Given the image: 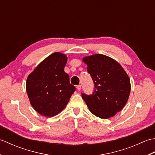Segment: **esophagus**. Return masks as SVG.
<instances>
[{
  "instance_id": "34e87169",
  "label": "esophagus",
  "mask_w": 155,
  "mask_h": 155,
  "mask_svg": "<svg viewBox=\"0 0 155 155\" xmlns=\"http://www.w3.org/2000/svg\"><path fill=\"white\" fill-rule=\"evenodd\" d=\"M76 88L78 89V90L80 91L81 89V85H78V86H76Z\"/></svg>"
}]
</instances>
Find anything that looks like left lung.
Listing matches in <instances>:
<instances>
[{
    "label": "left lung",
    "mask_w": 155,
    "mask_h": 155,
    "mask_svg": "<svg viewBox=\"0 0 155 155\" xmlns=\"http://www.w3.org/2000/svg\"><path fill=\"white\" fill-rule=\"evenodd\" d=\"M94 81V91L82 97L90 111L100 118L115 116L124 108L130 93V78L116 60L102 54L86 56L82 59Z\"/></svg>",
    "instance_id": "1"
}]
</instances>
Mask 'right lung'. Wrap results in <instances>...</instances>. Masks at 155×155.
Returning a JSON list of instances; mask_svg holds the SVG:
<instances>
[{
  "label": "right lung",
  "mask_w": 155,
  "mask_h": 155,
  "mask_svg": "<svg viewBox=\"0 0 155 155\" xmlns=\"http://www.w3.org/2000/svg\"><path fill=\"white\" fill-rule=\"evenodd\" d=\"M68 58L55 52L40 63L28 75L26 90L33 108L41 115L52 117L64 110L75 87L64 71Z\"/></svg>",
  "instance_id": "add662e5"
}]
</instances>
